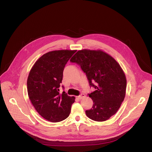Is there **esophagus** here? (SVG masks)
<instances>
[{"mask_svg": "<svg viewBox=\"0 0 152 152\" xmlns=\"http://www.w3.org/2000/svg\"><path fill=\"white\" fill-rule=\"evenodd\" d=\"M85 97V94H81V95H80L79 96H77V97L78 98V99H82L83 98H84Z\"/></svg>", "mask_w": 152, "mask_h": 152, "instance_id": "34e87169", "label": "esophagus"}]
</instances>
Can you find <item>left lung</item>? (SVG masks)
Listing matches in <instances>:
<instances>
[{
    "label": "left lung",
    "instance_id": "8db88e82",
    "mask_svg": "<svg viewBox=\"0 0 152 152\" xmlns=\"http://www.w3.org/2000/svg\"><path fill=\"white\" fill-rule=\"evenodd\" d=\"M70 61L80 66L96 89L88 94L94 104L86 114L95 121H107L120 108L126 92V77L120 64L100 50H79Z\"/></svg>",
    "mask_w": 152,
    "mask_h": 152
}]
</instances>
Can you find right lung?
Masks as SVG:
<instances>
[{
  "instance_id": "add662e5",
  "label": "right lung",
  "mask_w": 152,
  "mask_h": 152,
  "mask_svg": "<svg viewBox=\"0 0 152 152\" xmlns=\"http://www.w3.org/2000/svg\"><path fill=\"white\" fill-rule=\"evenodd\" d=\"M76 50H55L42 55L33 66L27 79L30 100L45 119L58 122L66 119L71 113L75 97L69 96L59 88L64 66Z\"/></svg>"
}]
</instances>
